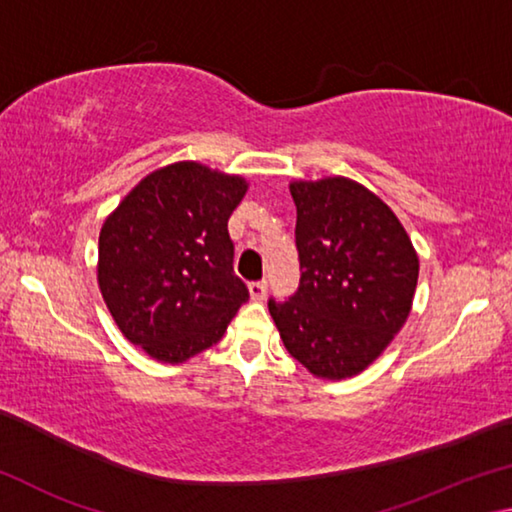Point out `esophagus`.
Masks as SVG:
<instances>
[{"instance_id": "esophagus-1", "label": "esophagus", "mask_w": 512, "mask_h": 512, "mask_svg": "<svg viewBox=\"0 0 512 512\" xmlns=\"http://www.w3.org/2000/svg\"><path fill=\"white\" fill-rule=\"evenodd\" d=\"M266 291H268V282L266 280L250 282V296H253L255 300H264L266 298Z\"/></svg>"}]
</instances>
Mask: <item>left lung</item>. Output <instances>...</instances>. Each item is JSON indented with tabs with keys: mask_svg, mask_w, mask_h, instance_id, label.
<instances>
[{
	"mask_svg": "<svg viewBox=\"0 0 512 512\" xmlns=\"http://www.w3.org/2000/svg\"><path fill=\"white\" fill-rule=\"evenodd\" d=\"M291 196L300 284L268 311L284 348L316 377L359 375L409 316L418 255L391 207L354 180H300Z\"/></svg>",
	"mask_w": 512,
	"mask_h": 512,
	"instance_id": "obj_1",
	"label": "left lung"
}]
</instances>
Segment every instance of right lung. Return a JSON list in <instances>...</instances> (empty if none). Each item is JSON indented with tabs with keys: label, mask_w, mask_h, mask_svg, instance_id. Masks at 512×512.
Returning <instances> with one entry per match:
<instances>
[{
	"label": "right lung",
	"mask_w": 512,
	"mask_h": 512,
	"mask_svg": "<svg viewBox=\"0 0 512 512\" xmlns=\"http://www.w3.org/2000/svg\"><path fill=\"white\" fill-rule=\"evenodd\" d=\"M244 194V178L178 162L146 176L103 223V300L153 359L183 363L212 348L250 298L228 232Z\"/></svg>",
	"instance_id": "1"
}]
</instances>
